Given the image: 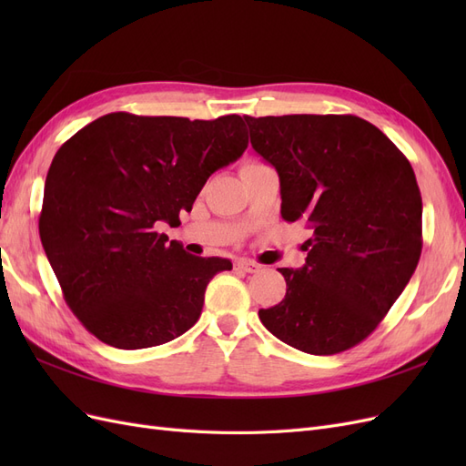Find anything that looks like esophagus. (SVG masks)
<instances>
[{
    "instance_id": "34e87169",
    "label": "esophagus",
    "mask_w": 466,
    "mask_h": 466,
    "mask_svg": "<svg viewBox=\"0 0 466 466\" xmlns=\"http://www.w3.org/2000/svg\"><path fill=\"white\" fill-rule=\"evenodd\" d=\"M258 264L252 262V260H247V258H238L235 262V270H241V272H247V274H255L258 272Z\"/></svg>"
}]
</instances>
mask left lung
<instances>
[{"mask_svg": "<svg viewBox=\"0 0 466 466\" xmlns=\"http://www.w3.org/2000/svg\"><path fill=\"white\" fill-rule=\"evenodd\" d=\"M245 120L252 149L278 171L281 218L311 229L299 270L278 268L286 298L258 317L305 354H340L377 329L418 266L421 196L412 165L351 115Z\"/></svg>", "mask_w": 466, "mask_h": 466, "instance_id": "8db88e82", "label": "left lung"}]
</instances>
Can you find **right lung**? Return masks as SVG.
<instances>
[{
	"mask_svg": "<svg viewBox=\"0 0 466 466\" xmlns=\"http://www.w3.org/2000/svg\"><path fill=\"white\" fill-rule=\"evenodd\" d=\"M248 146L241 116L188 120L110 112L54 155L38 219L64 299L98 340L120 350L175 340L200 319L225 258L188 255L180 225L218 168Z\"/></svg>",
	"mask_w": 466,
	"mask_h": 466,
	"instance_id": "right-lung-1",
	"label": "right lung"
}]
</instances>
